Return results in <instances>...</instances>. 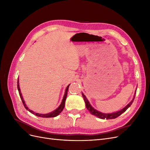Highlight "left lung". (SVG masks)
Listing matches in <instances>:
<instances>
[{"label": "left lung", "mask_w": 150, "mask_h": 150, "mask_svg": "<svg viewBox=\"0 0 150 150\" xmlns=\"http://www.w3.org/2000/svg\"><path fill=\"white\" fill-rule=\"evenodd\" d=\"M136 91H137V90H136ZM136 91H135V94H136ZM82 95H83V97L84 98V100L85 101V104H86V108L88 109V110L90 112V113L93 115H94L96 116L97 117H98L99 118H101V119H106V120H111V119H115L117 117H118L119 116H120L121 114H122L124 112H125L127 109H128L129 107H130V106L132 104L133 101H134V97H135V95L134 96V98L133 99H132V101H131L128 105H126L123 109H122L121 110L119 111H116L115 112H112V113H103L101 112H99L98 111H97L96 110H95V109L94 108L92 107V106L91 105L89 101L88 100V99L86 98L85 95L82 93Z\"/></svg>", "instance_id": "1"}]
</instances>
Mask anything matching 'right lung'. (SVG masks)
Listing matches in <instances>:
<instances>
[{
	"instance_id": "obj_1",
	"label": "right lung",
	"mask_w": 150,
	"mask_h": 150,
	"mask_svg": "<svg viewBox=\"0 0 150 150\" xmlns=\"http://www.w3.org/2000/svg\"><path fill=\"white\" fill-rule=\"evenodd\" d=\"M69 85H70V84H69V85H68V86H67V88H66V89L65 94H64V97H63L62 102H61V104L59 105V107L56 109V110H54V111H52V112L47 113V114H40V113L35 112H34L33 111H32V110H29V109L28 108V106H26V104H25L24 100V99H23V97H22L21 92V89H20V87H19V79H18V80H17V89H18V91H19V95H20V97H21V99H22V103H23L25 108L27 110H28L30 112H31L32 114H33V115H35V116H39V117H56V116H58L59 115L60 113L62 112V111L63 110V109H64V106H65L66 99V98H67V91H68V89H69Z\"/></svg>"
}]
</instances>
